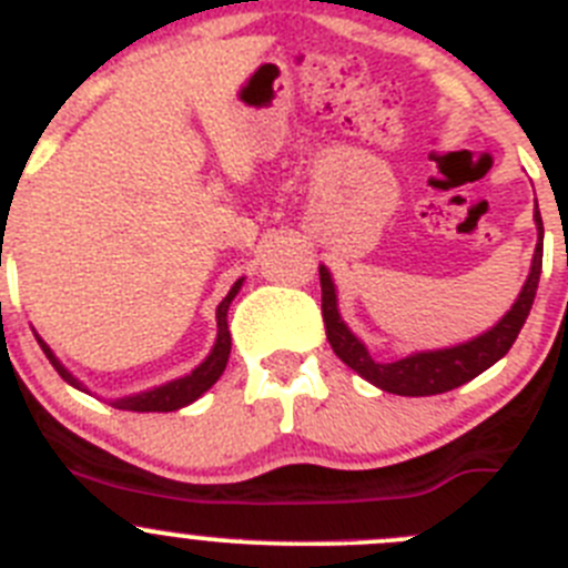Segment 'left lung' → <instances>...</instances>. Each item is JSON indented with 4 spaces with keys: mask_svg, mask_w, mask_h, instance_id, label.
<instances>
[{
    "mask_svg": "<svg viewBox=\"0 0 568 568\" xmlns=\"http://www.w3.org/2000/svg\"><path fill=\"white\" fill-rule=\"evenodd\" d=\"M535 226H538V246H535L532 268L520 288L513 308L495 322L493 328L473 336L467 342L449 347H436V351H416L402 359L379 362L367 354V345L347 328L339 314V300H336V285L325 265H320V285H322V320H325V334H328L334 354L345 362L351 371H356L362 379L376 385L379 390L396 393V396H436L453 387H462L464 382L475 379L478 373L493 367L495 362L504 359L513 342L518 339L526 316L532 311L535 294H538L540 268H544V221H540L538 201H535Z\"/></svg>",
    "mask_w": 568,
    "mask_h": 568,
    "instance_id": "obj_1",
    "label": "left lung"
}]
</instances>
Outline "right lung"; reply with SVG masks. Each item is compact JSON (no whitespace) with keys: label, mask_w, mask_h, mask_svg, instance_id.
<instances>
[{"label":"right lung","mask_w":568,"mask_h":568,"mask_svg":"<svg viewBox=\"0 0 568 568\" xmlns=\"http://www.w3.org/2000/svg\"><path fill=\"white\" fill-rule=\"evenodd\" d=\"M240 285H243V280H237V283L232 285V291L223 296V303L217 305V339H214L209 356L195 367V371L186 373V376H181V379H172V382H163V385H158V387H150V390L130 393V396H121V398H110V405L119 407V410H132V413H172V410H181V407L192 405V402H197V398H201L203 393L214 385V382L221 379L223 371H226L229 354H232V334H229L226 316H229V305H232V300L237 296ZM36 342L42 345L44 356H48L50 365L59 371L61 379L68 382V385H73L75 390L90 393V387H87L84 382L75 379L73 373L61 365L59 356L50 351V345L42 339V336L36 334Z\"/></svg>","instance_id":"1"}]
</instances>
